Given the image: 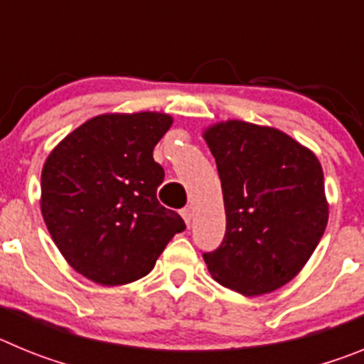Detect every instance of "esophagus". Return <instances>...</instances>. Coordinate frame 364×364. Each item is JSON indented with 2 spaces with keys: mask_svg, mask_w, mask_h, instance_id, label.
I'll list each match as a JSON object with an SVG mask.
<instances>
[{
  "mask_svg": "<svg viewBox=\"0 0 364 364\" xmlns=\"http://www.w3.org/2000/svg\"><path fill=\"white\" fill-rule=\"evenodd\" d=\"M180 215H182V218H184V220H186V224H188V226H191V220H193L191 208H184V210L180 211Z\"/></svg>",
  "mask_w": 364,
  "mask_h": 364,
  "instance_id": "obj_1",
  "label": "esophagus"
}]
</instances>
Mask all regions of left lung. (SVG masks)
<instances>
[{
	"label": "left lung",
	"instance_id": "obj_1",
	"mask_svg": "<svg viewBox=\"0 0 364 364\" xmlns=\"http://www.w3.org/2000/svg\"><path fill=\"white\" fill-rule=\"evenodd\" d=\"M226 235L204 253L211 277L246 297L279 290L304 268L328 224L321 162L275 127L242 120L210 125Z\"/></svg>",
	"mask_w": 364,
	"mask_h": 364
}]
</instances>
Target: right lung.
Returning <instances> with one entry per match:
<instances>
[{
    "label": "right lung",
    "instance_id": "add662e5",
    "mask_svg": "<svg viewBox=\"0 0 364 364\" xmlns=\"http://www.w3.org/2000/svg\"><path fill=\"white\" fill-rule=\"evenodd\" d=\"M166 112H109L67 134L41 169V215L63 259L89 281L146 277L186 230L156 198L164 169L153 149L171 127Z\"/></svg>",
    "mask_w": 364,
    "mask_h": 364
}]
</instances>
